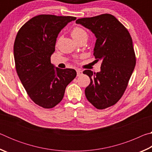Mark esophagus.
Listing matches in <instances>:
<instances>
[{
	"mask_svg": "<svg viewBox=\"0 0 152 152\" xmlns=\"http://www.w3.org/2000/svg\"><path fill=\"white\" fill-rule=\"evenodd\" d=\"M76 72H77V76H81L82 74V71L81 70H79V69H78V70H76Z\"/></svg>",
	"mask_w": 152,
	"mask_h": 152,
	"instance_id": "34e87169",
	"label": "esophagus"
}]
</instances>
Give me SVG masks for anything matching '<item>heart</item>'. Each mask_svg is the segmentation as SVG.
<instances>
[{
    "label": "heart",
    "mask_w": 152,
    "mask_h": 152,
    "mask_svg": "<svg viewBox=\"0 0 152 152\" xmlns=\"http://www.w3.org/2000/svg\"><path fill=\"white\" fill-rule=\"evenodd\" d=\"M71 35L76 42H78L83 38L88 37V33L83 28L80 27H74L71 31Z\"/></svg>",
    "instance_id": "b5f03b06"
}]
</instances>
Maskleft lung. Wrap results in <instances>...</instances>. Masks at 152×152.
<instances>
[{"label": "left lung", "mask_w": 152, "mask_h": 152, "mask_svg": "<svg viewBox=\"0 0 152 152\" xmlns=\"http://www.w3.org/2000/svg\"><path fill=\"white\" fill-rule=\"evenodd\" d=\"M76 23L94 34L96 41L93 54L97 61H101L99 72H83L91 79L85 89L86 97L96 109H106L119 101L135 68L132 37L124 25L110 14L82 18Z\"/></svg>", "instance_id": "obj_1"}]
</instances>
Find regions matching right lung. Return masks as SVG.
I'll return each instance as SVG.
<instances>
[{"mask_svg":"<svg viewBox=\"0 0 152 152\" xmlns=\"http://www.w3.org/2000/svg\"><path fill=\"white\" fill-rule=\"evenodd\" d=\"M71 16L39 15L20 27L14 43L18 76L30 99L45 109L62 100L66 86L76 76L74 69H60L51 63L59 33L72 20Z\"/></svg>","mask_w":152,"mask_h":152,"instance_id":"add662e5","label":"right lung"}]
</instances>
